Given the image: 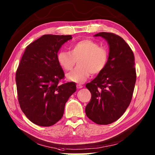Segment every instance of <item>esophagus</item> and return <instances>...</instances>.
<instances>
[{
  "instance_id": "obj_1",
  "label": "esophagus",
  "mask_w": 155,
  "mask_h": 155,
  "mask_svg": "<svg viewBox=\"0 0 155 155\" xmlns=\"http://www.w3.org/2000/svg\"><path fill=\"white\" fill-rule=\"evenodd\" d=\"M77 87L78 89H81V88H82V87H83V85H80V84H78V85H77Z\"/></svg>"
}]
</instances>
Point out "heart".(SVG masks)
Instances as JSON below:
<instances>
[{"label":"heart","mask_w":155,"mask_h":155,"mask_svg":"<svg viewBox=\"0 0 155 155\" xmlns=\"http://www.w3.org/2000/svg\"><path fill=\"white\" fill-rule=\"evenodd\" d=\"M60 66L65 71H70L77 63L78 65L67 77L76 83H83L91 74H98L105 69L108 60L107 50L91 39H83L71 46L70 51H60L57 55Z\"/></svg>","instance_id":"1"}]
</instances>
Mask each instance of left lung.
<instances>
[{
	"instance_id": "obj_1",
	"label": "left lung",
	"mask_w": 155,
	"mask_h": 155,
	"mask_svg": "<svg viewBox=\"0 0 155 155\" xmlns=\"http://www.w3.org/2000/svg\"><path fill=\"white\" fill-rule=\"evenodd\" d=\"M94 36L106 39L110 52L105 69L86 84L91 98L85 113L97 124L108 125L119 119L130 104L136 81L135 58L130 47L120 36L110 32Z\"/></svg>"
}]
</instances>
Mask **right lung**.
<instances>
[{
    "label": "right lung",
    "mask_w": 155,
    "mask_h": 155,
    "mask_svg": "<svg viewBox=\"0 0 155 155\" xmlns=\"http://www.w3.org/2000/svg\"><path fill=\"white\" fill-rule=\"evenodd\" d=\"M71 35H45L28 45L16 72L18 102L35 124L49 127L63 117L65 104L77 90L74 82L59 85L64 78L57 55Z\"/></svg>",
    "instance_id": "right-lung-1"
}]
</instances>
